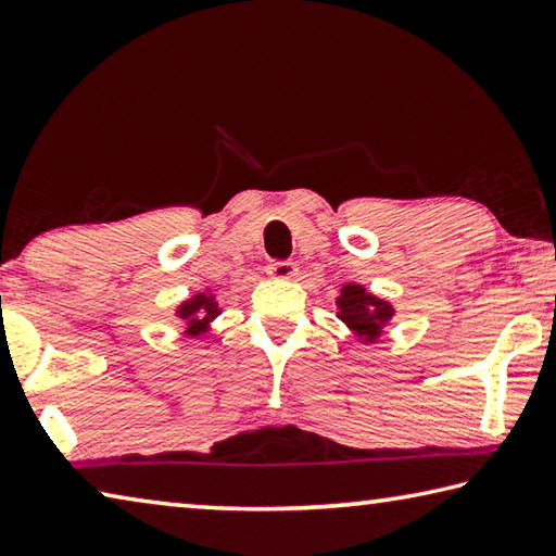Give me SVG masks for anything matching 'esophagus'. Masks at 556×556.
I'll use <instances>...</instances> for the list:
<instances>
[{"label":"esophagus","mask_w":556,"mask_h":556,"mask_svg":"<svg viewBox=\"0 0 556 556\" xmlns=\"http://www.w3.org/2000/svg\"><path fill=\"white\" fill-rule=\"evenodd\" d=\"M266 270H268L270 278L290 280V278H295L298 266H295V261H270L268 266H266Z\"/></svg>","instance_id":"34e87169"}]
</instances>
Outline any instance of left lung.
I'll return each mask as SVG.
<instances>
[{"instance_id":"obj_1","label":"left lung","mask_w":556,"mask_h":556,"mask_svg":"<svg viewBox=\"0 0 556 556\" xmlns=\"http://www.w3.org/2000/svg\"><path fill=\"white\" fill-rule=\"evenodd\" d=\"M342 307V319L354 329L358 337H366L368 342L381 334V325L391 319V305L381 303L366 293L362 286H346L339 298Z\"/></svg>"}]
</instances>
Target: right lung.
<instances>
[{
    "label": "right lung",
    "mask_w": 556,
    "mask_h": 556,
    "mask_svg": "<svg viewBox=\"0 0 556 556\" xmlns=\"http://www.w3.org/2000/svg\"><path fill=\"white\" fill-rule=\"evenodd\" d=\"M204 308L208 313L202 320H194L193 315ZM217 315V305L212 303V298H204V295H198L194 300H190V303H185L180 307V317L182 319H190V334H198L200 329L210 323V319Z\"/></svg>",
    "instance_id": "obj_1"
}]
</instances>
